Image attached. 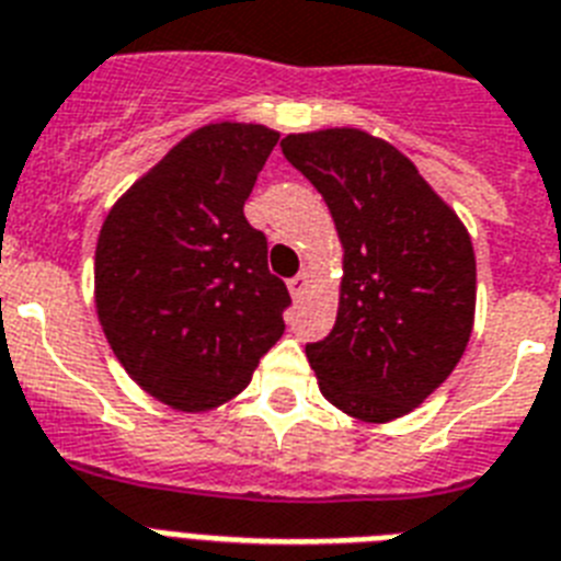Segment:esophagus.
Here are the masks:
<instances>
[{"label":"esophagus","mask_w":561,"mask_h":561,"mask_svg":"<svg viewBox=\"0 0 561 561\" xmlns=\"http://www.w3.org/2000/svg\"><path fill=\"white\" fill-rule=\"evenodd\" d=\"M305 288H308V271L296 273L294 279H288V290H290V296H294V299H299V296L305 294Z\"/></svg>","instance_id":"obj_1"}]
</instances>
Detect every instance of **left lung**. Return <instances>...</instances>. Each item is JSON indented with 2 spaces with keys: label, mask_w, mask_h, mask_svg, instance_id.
<instances>
[{
  "label": "left lung",
  "mask_w": 561,
  "mask_h": 561,
  "mask_svg": "<svg viewBox=\"0 0 561 561\" xmlns=\"http://www.w3.org/2000/svg\"><path fill=\"white\" fill-rule=\"evenodd\" d=\"M282 154L325 198L345 250L334 328L305 345L320 391L359 421H394L470 343V236L407 154L366 131L288 135Z\"/></svg>",
  "instance_id": "left-lung-1"
}]
</instances>
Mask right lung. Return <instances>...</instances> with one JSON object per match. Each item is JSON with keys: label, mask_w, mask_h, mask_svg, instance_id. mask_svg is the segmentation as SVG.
<instances>
[{"label": "right lung", "mask_w": 561, "mask_h": 561, "mask_svg": "<svg viewBox=\"0 0 561 561\" xmlns=\"http://www.w3.org/2000/svg\"><path fill=\"white\" fill-rule=\"evenodd\" d=\"M279 131L209 123L140 178L103 221L98 317L131 380L181 412L236 398L285 331L290 294L244 202Z\"/></svg>", "instance_id": "1"}]
</instances>
